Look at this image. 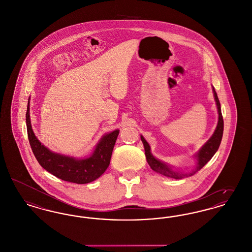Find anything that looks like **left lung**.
<instances>
[{
  "instance_id": "1",
  "label": "left lung",
  "mask_w": 252,
  "mask_h": 252,
  "mask_svg": "<svg viewBox=\"0 0 252 252\" xmlns=\"http://www.w3.org/2000/svg\"><path fill=\"white\" fill-rule=\"evenodd\" d=\"M214 95H215V100L216 102V106L218 109V123L216 126V130L214 132L213 136L209 139V141L204 144L203 146L200 148V150L196 153L195 158H196V167L194 170H192L191 173L189 174H183L181 172H177L173 170L171 166H169L166 163L158 160L155 157L151 154L150 150V145L145 141L143 136H141V140L143 142L144 146V152H145V157L146 160L149 164V166L153 171H155L158 174H161L168 178L176 179V180H180L188 176H192L195 174L197 171H199L204 165L213 158V156L216 154V151L219 148V145L221 144L222 136H223V130H224V121L222 117V112H221V107H220V102L218 100V97L216 94L215 88H213Z\"/></svg>"
}]
</instances>
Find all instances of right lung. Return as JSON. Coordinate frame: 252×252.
<instances>
[{"instance_id":"1","label":"right lung","mask_w":252,"mask_h":252,"mask_svg":"<svg viewBox=\"0 0 252 252\" xmlns=\"http://www.w3.org/2000/svg\"><path fill=\"white\" fill-rule=\"evenodd\" d=\"M29 101L26 110L28 140L38 163L49 173L60 180L77 184L92 182L101 177L107 170L119 129L104 135L96 144L94 153L88 158H76L61 155L49 150L38 141L31 126Z\"/></svg>"}]
</instances>
